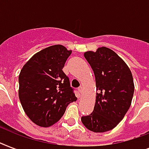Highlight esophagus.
<instances>
[{
    "label": "esophagus",
    "instance_id": "obj_1",
    "mask_svg": "<svg viewBox=\"0 0 149 149\" xmlns=\"http://www.w3.org/2000/svg\"><path fill=\"white\" fill-rule=\"evenodd\" d=\"M82 91H83V88H82V86H79V88H78V91H79V93H82Z\"/></svg>",
    "mask_w": 149,
    "mask_h": 149
}]
</instances>
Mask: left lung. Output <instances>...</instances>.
<instances>
[{
  "mask_svg": "<svg viewBox=\"0 0 149 149\" xmlns=\"http://www.w3.org/2000/svg\"><path fill=\"white\" fill-rule=\"evenodd\" d=\"M84 56L96 79L97 97L93 112L81 121L91 132H105L119 124L128 111L134 86L131 70L113 51L101 47Z\"/></svg>",
  "mask_w": 149,
  "mask_h": 149,
  "instance_id": "obj_1",
  "label": "left lung"
}]
</instances>
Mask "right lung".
<instances>
[{
    "instance_id": "1",
    "label": "right lung",
    "mask_w": 149,
    "mask_h": 149,
    "mask_svg": "<svg viewBox=\"0 0 149 149\" xmlns=\"http://www.w3.org/2000/svg\"><path fill=\"white\" fill-rule=\"evenodd\" d=\"M72 52L52 45L35 54L20 72L19 99L27 116L38 126L49 127L76 101L74 89L63 71Z\"/></svg>"
}]
</instances>
